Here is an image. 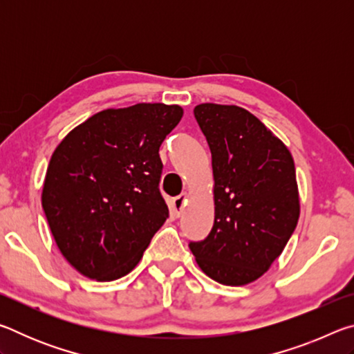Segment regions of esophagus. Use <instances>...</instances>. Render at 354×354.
Masks as SVG:
<instances>
[{"instance_id": "1", "label": "esophagus", "mask_w": 354, "mask_h": 354, "mask_svg": "<svg viewBox=\"0 0 354 354\" xmlns=\"http://www.w3.org/2000/svg\"><path fill=\"white\" fill-rule=\"evenodd\" d=\"M185 201H187V194H181L179 196H176L175 200H173V211H175L176 215L183 212V209L185 206Z\"/></svg>"}]
</instances>
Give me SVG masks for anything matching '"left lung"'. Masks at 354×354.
Instances as JSON below:
<instances>
[{
  "mask_svg": "<svg viewBox=\"0 0 354 354\" xmlns=\"http://www.w3.org/2000/svg\"><path fill=\"white\" fill-rule=\"evenodd\" d=\"M194 113L212 154L214 226L189 247L209 278L250 284L272 267L297 227L295 164L289 148L243 107L203 103Z\"/></svg>",
  "mask_w": 354,
  "mask_h": 354,
  "instance_id": "1",
  "label": "left lung"
}]
</instances>
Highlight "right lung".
<instances>
[{
	"label": "right lung",
	"mask_w": 354,
	"mask_h": 354,
	"mask_svg": "<svg viewBox=\"0 0 354 354\" xmlns=\"http://www.w3.org/2000/svg\"><path fill=\"white\" fill-rule=\"evenodd\" d=\"M183 113L164 103L104 109L56 147L41 206L57 248L84 277L128 274L165 223L159 147Z\"/></svg>",
	"instance_id": "right-lung-1"
}]
</instances>
